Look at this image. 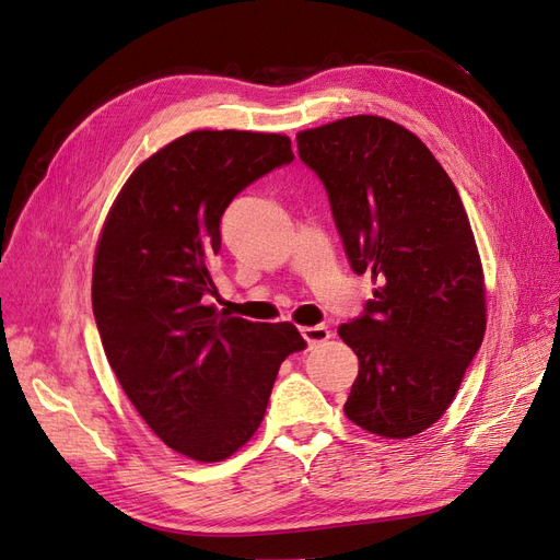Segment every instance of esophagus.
<instances>
[{
  "mask_svg": "<svg viewBox=\"0 0 560 560\" xmlns=\"http://www.w3.org/2000/svg\"><path fill=\"white\" fill-rule=\"evenodd\" d=\"M300 332H302V337H304V341H306V347H310V349H314L316 345H320V341L330 339V330H328L326 326H306V328H302Z\"/></svg>",
  "mask_w": 560,
  "mask_h": 560,
  "instance_id": "obj_1",
  "label": "esophagus"
}]
</instances>
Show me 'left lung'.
Returning a JSON list of instances; mask_svg holds the SVG:
<instances>
[{
  "label": "left lung",
  "instance_id": "obj_1",
  "mask_svg": "<svg viewBox=\"0 0 560 560\" xmlns=\"http://www.w3.org/2000/svg\"><path fill=\"white\" fill-rule=\"evenodd\" d=\"M320 178L355 275L378 281L365 312L339 326L358 355L347 417L405 440L435 423L486 332L483 272L460 195L402 125L351 116L298 135Z\"/></svg>",
  "mask_w": 560,
  "mask_h": 560
}]
</instances>
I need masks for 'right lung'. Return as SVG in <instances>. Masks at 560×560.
Returning a JSON list of instances; mask_svg holds the SVG:
<instances>
[{"mask_svg":"<svg viewBox=\"0 0 560 560\" xmlns=\"http://www.w3.org/2000/svg\"><path fill=\"white\" fill-rule=\"evenodd\" d=\"M293 158L283 135L188 132L141 162L106 215L93 269L106 360L141 419L192 460L254 438L281 363L306 347L293 323L207 304L223 211Z\"/></svg>","mask_w":560,"mask_h":560,"instance_id":"add662e5","label":"right lung"}]
</instances>
